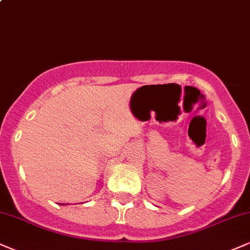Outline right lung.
Listing matches in <instances>:
<instances>
[{
  "label": "right lung",
  "instance_id": "obj_1",
  "mask_svg": "<svg viewBox=\"0 0 250 250\" xmlns=\"http://www.w3.org/2000/svg\"><path fill=\"white\" fill-rule=\"evenodd\" d=\"M59 205H65V204H59ZM66 205H67V204H66Z\"/></svg>",
  "mask_w": 250,
  "mask_h": 250
}]
</instances>
